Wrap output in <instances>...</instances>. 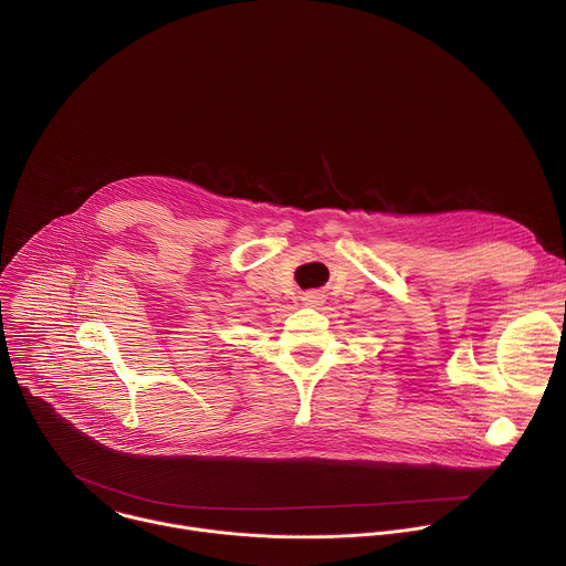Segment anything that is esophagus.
<instances>
[{"label":"esophagus","mask_w":566,"mask_h":566,"mask_svg":"<svg viewBox=\"0 0 566 566\" xmlns=\"http://www.w3.org/2000/svg\"><path fill=\"white\" fill-rule=\"evenodd\" d=\"M322 300H324V295H322L319 291H306V293L302 295V304H304V306H319Z\"/></svg>","instance_id":"34e87169"}]
</instances>
